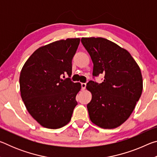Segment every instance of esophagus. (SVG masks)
<instances>
[{"mask_svg":"<svg viewBox=\"0 0 157 157\" xmlns=\"http://www.w3.org/2000/svg\"><path fill=\"white\" fill-rule=\"evenodd\" d=\"M81 85H82V90H84L85 89H86V83H82Z\"/></svg>","mask_w":157,"mask_h":157,"instance_id":"esophagus-1","label":"esophagus"}]
</instances>
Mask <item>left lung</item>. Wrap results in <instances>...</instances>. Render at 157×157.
<instances>
[{"label": "left lung", "mask_w": 157, "mask_h": 157, "mask_svg": "<svg viewBox=\"0 0 157 157\" xmlns=\"http://www.w3.org/2000/svg\"><path fill=\"white\" fill-rule=\"evenodd\" d=\"M94 63L93 75L105 74L102 83L90 81L91 93L87 105L90 120L104 129L124 123L134 111L143 91L140 67L127 50L102 37L82 38Z\"/></svg>", "instance_id": "left-lung-1"}]
</instances>
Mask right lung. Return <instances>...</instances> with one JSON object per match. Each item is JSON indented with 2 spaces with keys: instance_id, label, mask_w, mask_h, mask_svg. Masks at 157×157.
I'll return each instance as SVG.
<instances>
[{
  "instance_id": "add662e5",
  "label": "right lung",
  "mask_w": 157,
  "mask_h": 157,
  "mask_svg": "<svg viewBox=\"0 0 157 157\" xmlns=\"http://www.w3.org/2000/svg\"><path fill=\"white\" fill-rule=\"evenodd\" d=\"M79 41V38H68L39 48L21 69V98L29 113L46 128L67 124L78 105L75 97L81 84L62 76L71 75L72 59Z\"/></svg>"
}]
</instances>
